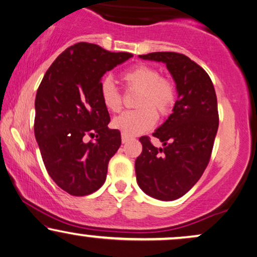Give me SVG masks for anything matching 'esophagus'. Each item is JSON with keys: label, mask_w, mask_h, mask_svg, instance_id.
Instances as JSON below:
<instances>
[{"label": "esophagus", "mask_w": 257, "mask_h": 257, "mask_svg": "<svg viewBox=\"0 0 257 257\" xmlns=\"http://www.w3.org/2000/svg\"><path fill=\"white\" fill-rule=\"evenodd\" d=\"M131 140V138H128V137H126L125 135H121V143L122 144H126L127 142H130Z\"/></svg>", "instance_id": "34e87169"}]
</instances>
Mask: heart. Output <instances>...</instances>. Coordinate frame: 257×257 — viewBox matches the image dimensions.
Returning a JSON list of instances; mask_svg holds the SVG:
<instances>
[{"instance_id": "b5f03b06", "label": "heart", "mask_w": 257, "mask_h": 257, "mask_svg": "<svg viewBox=\"0 0 257 257\" xmlns=\"http://www.w3.org/2000/svg\"><path fill=\"white\" fill-rule=\"evenodd\" d=\"M122 80L130 89L139 90L137 98L138 110L125 112L112 121V126L128 138L143 135L157 122V112L166 115L175 101V86L170 79L160 77L153 66L138 64L122 73ZM100 100L110 112L121 110V94L111 78L101 80L99 86Z\"/></svg>"}]
</instances>
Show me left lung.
<instances>
[{
  "label": "left lung",
  "instance_id": "1",
  "mask_svg": "<svg viewBox=\"0 0 257 257\" xmlns=\"http://www.w3.org/2000/svg\"><path fill=\"white\" fill-rule=\"evenodd\" d=\"M166 64L178 92L173 112L153 136L164 147L153 146L142 137L143 152L136 160L138 186L161 201L181 198L206 170L219 127L214 85L201 66L177 52H152L139 56Z\"/></svg>",
  "mask_w": 257,
  "mask_h": 257
}]
</instances>
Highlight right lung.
<instances>
[{
    "label": "right lung",
    "mask_w": 257,
    "mask_h": 257,
    "mask_svg": "<svg viewBox=\"0 0 257 257\" xmlns=\"http://www.w3.org/2000/svg\"><path fill=\"white\" fill-rule=\"evenodd\" d=\"M133 57L80 42L63 51L42 79L35 99V138L52 180L69 194L83 196L106 180L108 161L121 144L107 127L100 100L101 77ZM87 136L96 137L87 143Z\"/></svg>",
    "instance_id": "add662e5"
}]
</instances>
